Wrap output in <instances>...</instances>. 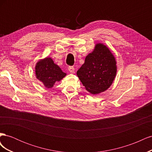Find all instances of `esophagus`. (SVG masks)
<instances>
[{
    "label": "esophagus",
    "instance_id": "1",
    "mask_svg": "<svg viewBox=\"0 0 152 152\" xmlns=\"http://www.w3.org/2000/svg\"><path fill=\"white\" fill-rule=\"evenodd\" d=\"M68 70H69V72H70V73H74L75 68H74V67H73V66H70L68 67Z\"/></svg>",
    "mask_w": 152,
    "mask_h": 152
}]
</instances>
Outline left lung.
I'll return each instance as SVG.
<instances>
[{"label": "left lung", "mask_w": 152, "mask_h": 152, "mask_svg": "<svg viewBox=\"0 0 152 152\" xmlns=\"http://www.w3.org/2000/svg\"><path fill=\"white\" fill-rule=\"evenodd\" d=\"M116 72V61L111 51L103 44H98L93 53L86 56L77 75L86 89L95 94L111 86Z\"/></svg>", "instance_id": "left-lung-1"}]
</instances>
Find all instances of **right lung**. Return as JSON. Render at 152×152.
I'll list each match as a JSON object with an SVG mask.
<instances>
[{
    "mask_svg": "<svg viewBox=\"0 0 152 152\" xmlns=\"http://www.w3.org/2000/svg\"><path fill=\"white\" fill-rule=\"evenodd\" d=\"M35 75L45 87L51 88L55 82L61 80L66 74L54 63L51 58H46L37 63Z\"/></svg>",
    "mask_w": 152,
    "mask_h": 152,
    "instance_id": "add662e5",
    "label": "right lung"
}]
</instances>
